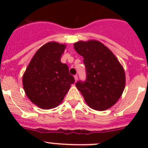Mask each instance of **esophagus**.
<instances>
[{"instance_id": "esophagus-1", "label": "esophagus", "mask_w": 148, "mask_h": 148, "mask_svg": "<svg viewBox=\"0 0 148 148\" xmlns=\"http://www.w3.org/2000/svg\"><path fill=\"white\" fill-rule=\"evenodd\" d=\"M74 78H75V82H77V80H78V75H74Z\"/></svg>"}]
</instances>
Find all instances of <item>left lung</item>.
Instances as JSON below:
<instances>
[{
	"label": "left lung",
	"mask_w": 148,
	"mask_h": 148,
	"mask_svg": "<svg viewBox=\"0 0 148 148\" xmlns=\"http://www.w3.org/2000/svg\"><path fill=\"white\" fill-rule=\"evenodd\" d=\"M74 48L84 58L87 78L75 84L87 105L95 110L109 109L119 100L125 87V73L117 58L98 40L78 41Z\"/></svg>",
	"instance_id": "1"
}]
</instances>
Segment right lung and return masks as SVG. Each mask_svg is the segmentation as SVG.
Here are the masks:
<instances>
[{
    "instance_id": "right-lung-1",
    "label": "right lung",
    "mask_w": 148,
    "mask_h": 148,
    "mask_svg": "<svg viewBox=\"0 0 148 148\" xmlns=\"http://www.w3.org/2000/svg\"><path fill=\"white\" fill-rule=\"evenodd\" d=\"M66 45L49 42L35 53L23 75L27 97L41 109L56 108L62 102L74 77L66 64L61 62Z\"/></svg>"
}]
</instances>
